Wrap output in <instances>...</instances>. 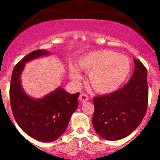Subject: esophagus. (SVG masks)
I'll use <instances>...</instances> for the list:
<instances>
[{
  "label": "esophagus",
  "instance_id": "obj_1",
  "mask_svg": "<svg viewBox=\"0 0 160 160\" xmlns=\"http://www.w3.org/2000/svg\"><path fill=\"white\" fill-rule=\"evenodd\" d=\"M89 100V98L87 94H81L80 96H79V101L81 102H86Z\"/></svg>",
  "mask_w": 160,
  "mask_h": 160
}]
</instances>
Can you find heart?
Here are the masks:
<instances>
[{"instance_id":"heart-1","label":"heart","mask_w":160,"mask_h":160,"mask_svg":"<svg viewBox=\"0 0 160 160\" xmlns=\"http://www.w3.org/2000/svg\"><path fill=\"white\" fill-rule=\"evenodd\" d=\"M77 66L88 73L87 82L98 94H108L116 91L129 74L131 64L128 57L111 50H95L82 55ZM70 78L74 82L81 79L75 66H70Z\"/></svg>"}]
</instances>
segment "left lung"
<instances>
[{
  "instance_id": "left-lung-1",
  "label": "left lung",
  "mask_w": 160,
  "mask_h": 160,
  "mask_svg": "<svg viewBox=\"0 0 160 160\" xmlns=\"http://www.w3.org/2000/svg\"><path fill=\"white\" fill-rule=\"evenodd\" d=\"M135 70L129 82L109 94L94 98L92 123L97 134L107 140L123 138L135 131L148 107V71L134 58Z\"/></svg>"
}]
</instances>
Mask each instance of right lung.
Returning <instances> with one entry per match:
<instances>
[{
	"label": "right lung",
	"mask_w": 160,
	"mask_h": 160,
	"mask_svg": "<svg viewBox=\"0 0 160 160\" xmlns=\"http://www.w3.org/2000/svg\"><path fill=\"white\" fill-rule=\"evenodd\" d=\"M49 54L47 50L38 49L24 57L12 70L9 90L11 108L20 128L32 138L46 142L55 141L66 131L79 97L78 92L71 94L61 87L41 98L24 90L21 77L25 64Z\"/></svg>",
	"instance_id": "1"
}]
</instances>
